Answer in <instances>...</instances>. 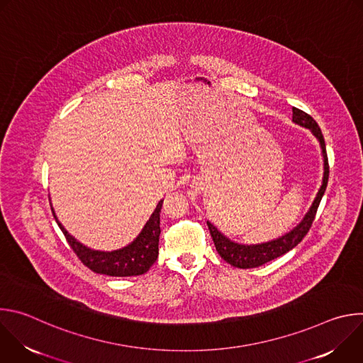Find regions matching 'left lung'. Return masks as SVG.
Segmentation results:
<instances>
[{
  "label": "left lung",
  "instance_id": "1",
  "mask_svg": "<svg viewBox=\"0 0 363 363\" xmlns=\"http://www.w3.org/2000/svg\"><path fill=\"white\" fill-rule=\"evenodd\" d=\"M293 122L308 128L310 130L313 132V135L319 139L320 146H322V153H323V161H325V172H323V182L322 186L312 203L310 206L308 213L304 216L303 221L293 228L289 234L270 241V242H264V244H257V245H242V244H237L233 242L231 240H228L225 235H223L211 223L206 221V225H208L210 234L213 237V241L216 244V248L218 251V254L221 255V258L238 269H252V267H258L263 266L274 258L286 254L287 251H290L291 248H294L308 233L310 227H312L319 203L322 201V196L326 191L328 186V179H329V161H328V153H326V145H325V138L322 135V130L319 128V125L316 123V121L310 116L308 113L293 108Z\"/></svg>",
  "mask_w": 363,
  "mask_h": 363
}]
</instances>
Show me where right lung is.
<instances>
[{"instance_id": "right-lung-1", "label": "right lung", "mask_w": 363, "mask_h": 363, "mask_svg": "<svg viewBox=\"0 0 363 363\" xmlns=\"http://www.w3.org/2000/svg\"><path fill=\"white\" fill-rule=\"evenodd\" d=\"M164 199L160 201V203L155 208L153 214L150 216L149 221L140 231V234L136 237V240L129 244L128 247L122 250H116L112 252L105 251H94L79 241H76L59 223L56 218V214L53 213L60 230L63 231L69 245L79 257V260L89 267L94 273L113 276V277H129V276H139L146 273L152 264L157 262L160 254V213L162 208ZM53 211V208H51Z\"/></svg>"}]
</instances>
